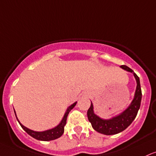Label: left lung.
I'll list each match as a JSON object with an SVG mask.
<instances>
[{
	"mask_svg": "<svg viewBox=\"0 0 156 156\" xmlns=\"http://www.w3.org/2000/svg\"><path fill=\"white\" fill-rule=\"evenodd\" d=\"M120 67L121 69L126 70L129 73H133L136 81V89L135 92L134 98L133 101L128 106L125 110L123 111L118 115L112 117L109 119H104L98 116L94 112L93 104L91 101V105L87 111V117L88 120L91 123L92 128L95 131L101 133V134L111 136V135L118 134L121 132L126 129L132 124L134 119H136L138 109L141 106V90L140 85V80L136 73L125 65H122Z\"/></svg>",
	"mask_w": 156,
	"mask_h": 156,
	"instance_id": "1",
	"label": "left lung"
}]
</instances>
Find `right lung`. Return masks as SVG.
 Instances as JSON below:
<instances>
[{"instance_id":"right-lung-1","label":"right lung","mask_w":156,"mask_h":156,"mask_svg":"<svg viewBox=\"0 0 156 156\" xmlns=\"http://www.w3.org/2000/svg\"><path fill=\"white\" fill-rule=\"evenodd\" d=\"M77 101L73 103V104L69 106L67 109H66V112H65L64 117H63L62 120L61 121V122L58 124L57 126H55L54 128L52 129H47L45 131H41V132H37V131H34L32 129H29V128L26 127L25 126H23L21 123L20 122L19 120L18 119V117L16 115V112L14 110L15 116H16V119L18 120V123L20 124V125L21 126V127L23 128V130L27 132L30 136H32V138H35V139L39 140V141H52V140H55L58 138L63 135L64 132V126L66 124V119H67V116L69 115V112L72 110L75 105H76Z\"/></svg>"}]
</instances>
